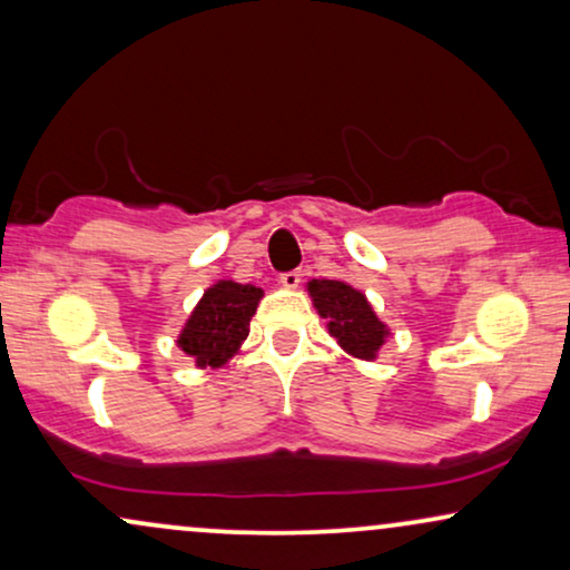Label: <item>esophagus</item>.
<instances>
[{
	"label": "esophagus",
	"instance_id": "1",
	"mask_svg": "<svg viewBox=\"0 0 570 570\" xmlns=\"http://www.w3.org/2000/svg\"><path fill=\"white\" fill-rule=\"evenodd\" d=\"M281 286H286V289H297L299 281H302V271H289V273H281Z\"/></svg>",
	"mask_w": 570,
	"mask_h": 570
}]
</instances>
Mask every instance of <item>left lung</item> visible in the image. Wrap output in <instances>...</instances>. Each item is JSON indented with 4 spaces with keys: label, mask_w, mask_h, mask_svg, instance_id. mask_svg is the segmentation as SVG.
<instances>
[{
    "label": "left lung",
    "mask_w": 570,
    "mask_h": 570,
    "mask_svg": "<svg viewBox=\"0 0 570 570\" xmlns=\"http://www.w3.org/2000/svg\"><path fill=\"white\" fill-rule=\"evenodd\" d=\"M313 305L323 318H328V334L342 344L350 355L373 360L386 338V326L373 313L363 292L352 289L344 281L315 278L307 284Z\"/></svg>",
    "instance_id": "obj_1"
}]
</instances>
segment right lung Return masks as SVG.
I'll return each mask as SVG.
<instances>
[{
  "instance_id": "obj_1",
  "label": "right lung",
  "mask_w": 570,
  "mask_h": 570,
  "mask_svg": "<svg viewBox=\"0 0 570 570\" xmlns=\"http://www.w3.org/2000/svg\"><path fill=\"white\" fill-rule=\"evenodd\" d=\"M261 299L263 289L257 286L218 281L202 294L178 336V347L194 357L199 368H220L247 338L249 321Z\"/></svg>"
}]
</instances>
